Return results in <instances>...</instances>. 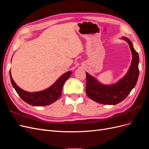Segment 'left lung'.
Instances as JSON below:
<instances>
[{
	"label": "left lung",
	"instance_id": "left-lung-1",
	"mask_svg": "<svg viewBox=\"0 0 149 149\" xmlns=\"http://www.w3.org/2000/svg\"><path fill=\"white\" fill-rule=\"evenodd\" d=\"M123 38L129 44L132 54V60L129 70L123 78L112 85H103L88 73L86 74V92L88 96L102 104H117L125 100L136 86L139 77L138 53L135 50L132 42L126 37Z\"/></svg>",
	"mask_w": 149,
	"mask_h": 149
}]
</instances>
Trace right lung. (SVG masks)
I'll return each mask as SVG.
<instances>
[{"instance_id": "right-lung-1", "label": "right lung", "mask_w": 149, "mask_h": 149, "mask_svg": "<svg viewBox=\"0 0 149 149\" xmlns=\"http://www.w3.org/2000/svg\"><path fill=\"white\" fill-rule=\"evenodd\" d=\"M72 71H68L63 74L52 86L43 91L29 93L20 88L13 80L10 72V78L13 87L20 97L25 102L33 106H43L55 102L61 95L62 88L65 82L68 79Z\"/></svg>"}]
</instances>
